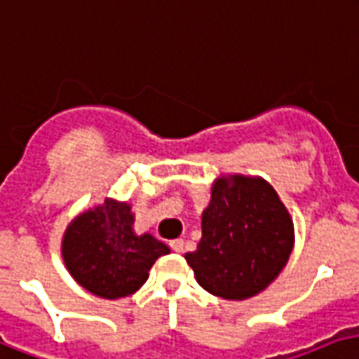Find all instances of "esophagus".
Masks as SVG:
<instances>
[{
    "label": "esophagus",
    "mask_w": 359,
    "mask_h": 359,
    "mask_svg": "<svg viewBox=\"0 0 359 359\" xmlns=\"http://www.w3.org/2000/svg\"><path fill=\"white\" fill-rule=\"evenodd\" d=\"M170 248H172V250H174L176 253H182L183 248H185V242H183L182 238H177V241L170 242Z\"/></svg>",
    "instance_id": "1"
}]
</instances>
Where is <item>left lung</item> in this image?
Segmentation results:
<instances>
[{
	"mask_svg": "<svg viewBox=\"0 0 359 359\" xmlns=\"http://www.w3.org/2000/svg\"><path fill=\"white\" fill-rule=\"evenodd\" d=\"M293 242L292 215L271 183L229 174L212 185L208 208L202 212V238L185 259L206 292L244 301L278 278Z\"/></svg>",
	"mask_w": 359,
	"mask_h": 359,
	"instance_id": "obj_1",
	"label": "left lung"
}]
</instances>
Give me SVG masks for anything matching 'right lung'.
<instances>
[{
  "label": "right lung",
  "mask_w": 359,
  "mask_h": 359,
  "mask_svg": "<svg viewBox=\"0 0 359 359\" xmlns=\"http://www.w3.org/2000/svg\"><path fill=\"white\" fill-rule=\"evenodd\" d=\"M166 253L170 248L153 234L134 233L132 206L115 198L75 215L62 238V259L69 274L102 299L138 292L151 266Z\"/></svg>",
  "instance_id": "obj_1"
}]
</instances>
